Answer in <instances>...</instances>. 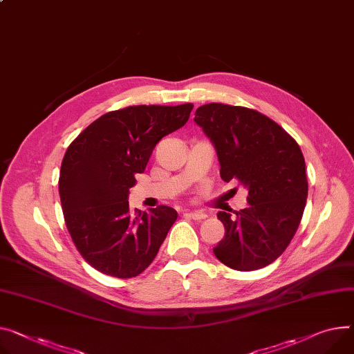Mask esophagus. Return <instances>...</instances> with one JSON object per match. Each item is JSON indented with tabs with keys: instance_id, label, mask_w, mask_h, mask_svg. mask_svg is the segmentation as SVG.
I'll return each instance as SVG.
<instances>
[{
	"instance_id": "1",
	"label": "esophagus",
	"mask_w": 354,
	"mask_h": 354,
	"mask_svg": "<svg viewBox=\"0 0 354 354\" xmlns=\"http://www.w3.org/2000/svg\"><path fill=\"white\" fill-rule=\"evenodd\" d=\"M185 215L188 216V218H192L194 221H201L204 218H207V215L204 212H200V211H192V212H185Z\"/></svg>"
}]
</instances>
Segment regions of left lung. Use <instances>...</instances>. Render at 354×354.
Instances as JSON below:
<instances>
[{
	"instance_id": "left-lung-1",
	"label": "left lung",
	"mask_w": 354,
	"mask_h": 354,
	"mask_svg": "<svg viewBox=\"0 0 354 354\" xmlns=\"http://www.w3.org/2000/svg\"><path fill=\"white\" fill-rule=\"evenodd\" d=\"M194 122L215 146L221 178L248 189V208L216 214L225 235L214 254L235 270L261 269L283 254L301 224L308 198L302 150L277 122L243 106L203 104Z\"/></svg>"
}]
</instances>
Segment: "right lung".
<instances>
[{
  "instance_id": "1",
  "label": "right lung",
  "mask_w": 354,
  "mask_h": 354,
  "mask_svg": "<svg viewBox=\"0 0 354 354\" xmlns=\"http://www.w3.org/2000/svg\"><path fill=\"white\" fill-rule=\"evenodd\" d=\"M194 104L127 106L91 123L69 145L59 173L64 218L76 250L95 269L129 279L153 262L177 211L129 207V189L156 145L184 126Z\"/></svg>"
}]
</instances>
